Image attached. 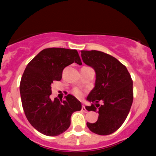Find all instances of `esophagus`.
I'll return each mask as SVG.
<instances>
[{
	"instance_id": "obj_1",
	"label": "esophagus",
	"mask_w": 156,
	"mask_h": 156,
	"mask_svg": "<svg viewBox=\"0 0 156 156\" xmlns=\"http://www.w3.org/2000/svg\"><path fill=\"white\" fill-rule=\"evenodd\" d=\"M82 110L83 112H85V113H87V110L86 109V108H85V106L84 105H82Z\"/></svg>"
}]
</instances>
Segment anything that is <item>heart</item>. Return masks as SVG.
Listing matches in <instances>:
<instances>
[{
	"label": "heart",
	"mask_w": 156,
	"mask_h": 156,
	"mask_svg": "<svg viewBox=\"0 0 156 156\" xmlns=\"http://www.w3.org/2000/svg\"><path fill=\"white\" fill-rule=\"evenodd\" d=\"M73 93L76 96H77V97H81V96H82V91H81L79 89H74Z\"/></svg>",
	"instance_id": "obj_1"
}]
</instances>
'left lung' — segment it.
I'll return each instance as SVG.
<instances>
[{
  "mask_svg": "<svg viewBox=\"0 0 156 156\" xmlns=\"http://www.w3.org/2000/svg\"><path fill=\"white\" fill-rule=\"evenodd\" d=\"M81 52L83 62L96 72L95 87L87 98L93 104L86 108L97 112L99 117L95 123L87 122V127L99 135H109L121 127L130 112L133 81L126 67L112 55L97 50Z\"/></svg>",
  "mask_w": 156,
  "mask_h": 156,
  "instance_id": "left-lung-1",
  "label": "left lung"
}]
</instances>
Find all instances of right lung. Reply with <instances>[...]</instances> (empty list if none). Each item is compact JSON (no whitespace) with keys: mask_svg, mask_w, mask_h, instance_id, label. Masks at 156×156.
<instances>
[{"mask_svg":"<svg viewBox=\"0 0 156 156\" xmlns=\"http://www.w3.org/2000/svg\"><path fill=\"white\" fill-rule=\"evenodd\" d=\"M73 62L82 65L76 50L44 49L27 64L21 78L20 92L25 116L37 131L45 136H59L67 131L72 114L82 109L81 102L71 94L63 101L50 99L51 84L60 81L63 69Z\"/></svg>","mask_w":156,"mask_h":156,"instance_id":"1","label":"right lung"}]
</instances>
